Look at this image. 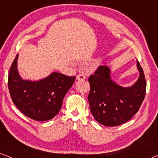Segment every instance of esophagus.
Listing matches in <instances>:
<instances>
[{
  "mask_svg": "<svg viewBox=\"0 0 158 158\" xmlns=\"http://www.w3.org/2000/svg\"><path fill=\"white\" fill-rule=\"evenodd\" d=\"M76 79L77 80V81H84V80L85 79V75H83V74H79L77 75Z\"/></svg>",
  "mask_w": 158,
  "mask_h": 158,
  "instance_id": "obj_1",
  "label": "esophagus"
}]
</instances>
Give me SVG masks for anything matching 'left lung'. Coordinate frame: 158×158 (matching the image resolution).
Wrapping results in <instances>:
<instances>
[{
    "mask_svg": "<svg viewBox=\"0 0 158 158\" xmlns=\"http://www.w3.org/2000/svg\"><path fill=\"white\" fill-rule=\"evenodd\" d=\"M139 76L129 87H122L111 77V70L100 66L88 78L90 90L88 95L90 111L99 124L116 127L131 119L140 108L146 92L143 70L137 60Z\"/></svg>",
    "mask_w": 158,
    "mask_h": 158,
    "instance_id": "1",
    "label": "left lung"
}]
</instances>
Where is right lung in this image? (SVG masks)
<instances>
[{"mask_svg": "<svg viewBox=\"0 0 158 158\" xmlns=\"http://www.w3.org/2000/svg\"><path fill=\"white\" fill-rule=\"evenodd\" d=\"M19 54L10 67L8 85L16 106L28 117L44 122L57 115L67 92L74 83L75 76L53 72L39 81L24 80L17 69Z\"/></svg>", "mask_w": 158, "mask_h": 158, "instance_id": "right-lung-1", "label": "right lung"}]
</instances>
